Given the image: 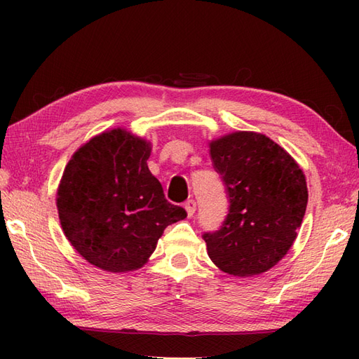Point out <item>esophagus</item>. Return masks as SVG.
<instances>
[{
    "instance_id": "obj_1",
    "label": "esophagus",
    "mask_w": 359,
    "mask_h": 359,
    "mask_svg": "<svg viewBox=\"0 0 359 359\" xmlns=\"http://www.w3.org/2000/svg\"><path fill=\"white\" fill-rule=\"evenodd\" d=\"M184 207H185V210H187L188 217H191V216L194 215V211H196V202H194L193 199H188V201L184 203Z\"/></svg>"
}]
</instances>
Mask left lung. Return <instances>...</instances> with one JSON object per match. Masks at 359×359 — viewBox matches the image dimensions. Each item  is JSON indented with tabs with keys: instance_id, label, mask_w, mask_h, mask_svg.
<instances>
[{
	"instance_id": "left-lung-1",
	"label": "left lung",
	"mask_w": 359,
	"mask_h": 359,
	"mask_svg": "<svg viewBox=\"0 0 359 359\" xmlns=\"http://www.w3.org/2000/svg\"><path fill=\"white\" fill-rule=\"evenodd\" d=\"M210 154L230 202L222 226L203 234L210 259L239 278L270 270L292 248L306 215V175L284 148L257 133L212 140Z\"/></svg>"
}]
</instances>
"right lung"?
<instances>
[{"instance_id": "right-lung-1", "label": "right lung", "mask_w": 359, "mask_h": 359, "mask_svg": "<svg viewBox=\"0 0 359 359\" xmlns=\"http://www.w3.org/2000/svg\"><path fill=\"white\" fill-rule=\"evenodd\" d=\"M149 154V142L117 128L83 144L65 168L60 224L72 247L104 271L140 269L165 228L187 217L165 199Z\"/></svg>"}]
</instances>
